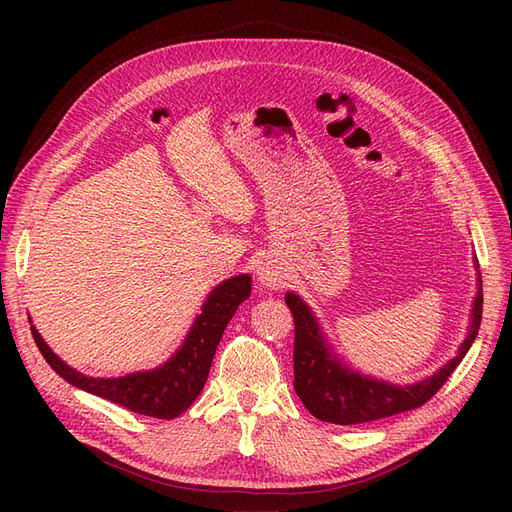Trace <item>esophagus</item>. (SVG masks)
<instances>
[{
    "label": "esophagus",
    "instance_id": "esophagus-1",
    "mask_svg": "<svg viewBox=\"0 0 512 512\" xmlns=\"http://www.w3.org/2000/svg\"><path fill=\"white\" fill-rule=\"evenodd\" d=\"M258 280L269 288H280L284 284V273L280 271V267H275V265H271V262H267V265H262L258 269Z\"/></svg>",
    "mask_w": 512,
    "mask_h": 512
}]
</instances>
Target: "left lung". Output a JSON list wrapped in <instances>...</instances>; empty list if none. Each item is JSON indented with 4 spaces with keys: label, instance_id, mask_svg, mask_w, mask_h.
<instances>
[{
    "label": "left lung",
    "instance_id": "left-lung-1",
    "mask_svg": "<svg viewBox=\"0 0 512 512\" xmlns=\"http://www.w3.org/2000/svg\"><path fill=\"white\" fill-rule=\"evenodd\" d=\"M286 305L294 318V391L301 397L305 408L320 421L359 425L421 408L442 389V384L451 378L478 335L480 318H483V280L478 277L470 335L463 342L459 354L453 361H448L438 374L412 386L378 382L342 367L324 344L309 307L292 292L286 294Z\"/></svg>",
    "mask_w": 512,
    "mask_h": 512
}]
</instances>
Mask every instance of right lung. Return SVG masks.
I'll return each instance as SVG.
<instances>
[{
  "label": "right lung",
  "mask_w": 512,
  "mask_h": 512,
  "mask_svg": "<svg viewBox=\"0 0 512 512\" xmlns=\"http://www.w3.org/2000/svg\"><path fill=\"white\" fill-rule=\"evenodd\" d=\"M250 292V275H237L220 284L209 294L203 314L196 318L188 339L173 359L153 371H138V374L123 378H87L53 354L34 327L32 335L46 363L76 389L104 397L136 414L175 418L188 410L198 393L203 391L226 324L237 312V307L250 297Z\"/></svg>",
  "instance_id": "obj_1"
}]
</instances>
